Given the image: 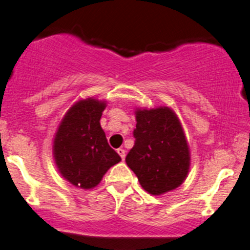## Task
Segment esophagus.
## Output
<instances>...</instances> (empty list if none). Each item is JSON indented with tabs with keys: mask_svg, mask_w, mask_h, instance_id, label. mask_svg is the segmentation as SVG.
Listing matches in <instances>:
<instances>
[{
	"mask_svg": "<svg viewBox=\"0 0 250 250\" xmlns=\"http://www.w3.org/2000/svg\"><path fill=\"white\" fill-rule=\"evenodd\" d=\"M117 154H119L120 156H121L122 160H125V149L119 148V149H117Z\"/></svg>",
	"mask_w": 250,
	"mask_h": 250,
	"instance_id": "1",
	"label": "esophagus"
}]
</instances>
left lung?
Here are the masks:
<instances>
[{"label": "left lung", "mask_w": 250, "mask_h": 250, "mask_svg": "<svg viewBox=\"0 0 250 250\" xmlns=\"http://www.w3.org/2000/svg\"><path fill=\"white\" fill-rule=\"evenodd\" d=\"M136 139L125 162L141 187L163 195L180 187L190 169V150L180 119L171 108L135 109Z\"/></svg>", "instance_id": "obj_1"}]
</instances>
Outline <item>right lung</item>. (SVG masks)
<instances>
[{"label": "right lung", "instance_id": "add662e5", "mask_svg": "<svg viewBox=\"0 0 250 250\" xmlns=\"http://www.w3.org/2000/svg\"><path fill=\"white\" fill-rule=\"evenodd\" d=\"M105 107L104 100H79L64 114L54 136L57 170L77 188H95L108 169L121 161L120 155L109 147L100 123Z\"/></svg>", "mask_w": 250, "mask_h": 250}]
</instances>
